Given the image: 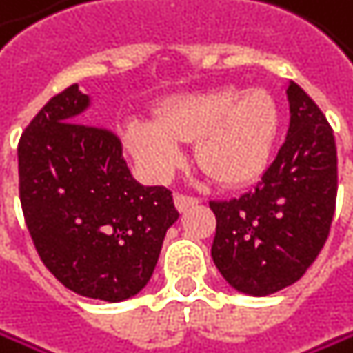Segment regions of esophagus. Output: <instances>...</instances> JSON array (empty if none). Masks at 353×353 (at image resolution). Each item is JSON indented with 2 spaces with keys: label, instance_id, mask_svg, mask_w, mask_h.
<instances>
[{
  "label": "esophagus",
  "instance_id": "34e87169",
  "mask_svg": "<svg viewBox=\"0 0 353 353\" xmlns=\"http://www.w3.org/2000/svg\"><path fill=\"white\" fill-rule=\"evenodd\" d=\"M198 202H200L198 198H193V196H185V193H176V196H174V204H176L179 212H185V210H189L191 206H196Z\"/></svg>",
  "mask_w": 353,
  "mask_h": 353
}]
</instances>
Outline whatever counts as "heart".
Listing matches in <instances>:
<instances>
[{"mask_svg":"<svg viewBox=\"0 0 353 353\" xmlns=\"http://www.w3.org/2000/svg\"><path fill=\"white\" fill-rule=\"evenodd\" d=\"M280 126L278 105L263 88L219 85L179 94L155 107V124H124L126 149L153 179L183 164L181 143L196 141V162L219 185H248L268 168Z\"/></svg>","mask_w":353,"mask_h":353,"instance_id":"1","label":"heart"}]
</instances>
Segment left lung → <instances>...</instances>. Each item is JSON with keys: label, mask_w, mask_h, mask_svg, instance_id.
Wrapping results in <instances>:
<instances>
[{"label": "left lung", "mask_w": 353, "mask_h": 353, "mask_svg": "<svg viewBox=\"0 0 353 353\" xmlns=\"http://www.w3.org/2000/svg\"><path fill=\"white\" fill-rule=\"evenodd\" d=\"M290 126L254 191L210 202L212 261L238 292L265 296L301 278L320 254L337 200V147L320 107L288 83Z\"/></svg>", "instance_id": "1"}]
</instances>
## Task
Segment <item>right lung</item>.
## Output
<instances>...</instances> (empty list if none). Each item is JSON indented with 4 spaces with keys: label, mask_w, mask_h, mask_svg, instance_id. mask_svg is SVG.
I'll return each mask as SVG.
<instances>
[{
    "label": "right lung",
    "mask_w": 353,
    "mask_h": 353,
    "mask_svg": "<svg viewBox=\"0 0 353 353\" xmlns=\"http://www.w3.org/2000/svg\"><path fill=\"white\" fill-rule=\"evenodd\" d=\"M90 97H52L19 143V191L43 265L69 290L117 303L145 288L168 227L172 191L137 183L121 141L83 124Z\"/></svg>",
    "instance_id": "right-lung-1"
}]
</instances>
